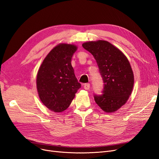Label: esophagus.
I'll return each mask as SVG.
<instances>
[{"instance_id": "obj_1", "label": "esophagus", "mask_w": 159, "mask_h": 159, "mask_svg": "<svg viewBox=\"0 0 159 159\" xmlns=\"http://www.w3.org/2000/svg\"><path fill=\"white\" fill-rule=\"evenodd\" d=\"M84 88L85 90H89V88H90V84H85L84 86Z\"/></svg>"}]
</instances>
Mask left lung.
<instances>
[{
    "label": "left lung",
    "instance_id": "obj_1",
    "mask_svg": "<svg viewBox=\"0 0 159 159\" xmlns=\"http://www.w3.org/2000/svg\"><path fill=\"white\" fill-rule=\"evenodd\" d=\"M93 56L104 82L103 94L95 95V103L106 113H113L125 104L134 85V74L127 57L106 40L84 42Z\"/></svg>",
    "mask_w": 159,
    "mask_h": 159
}]
</instances>
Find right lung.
Listing matches in <instances>:
<instances>
[{
  "label": "right lung",
  "instance_id": "add662e5",
  "mask_svg": "<svg viewBox=\"0 0 159 159\" xmlns=\"http://www.w3.org/2000/svg\"><path fill=\"white\" fill-rule=\"evenodd\" d=\"M78 46L60 43L43 60L36 76V88L43 105L52 111L68 109L81 88L71 64Z\"/></svg>",
  "mask_w": 159,
  "mask_h": 159
}]
</instances>
